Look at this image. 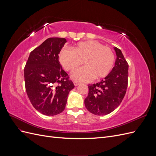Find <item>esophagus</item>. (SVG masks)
Wrapping results in <instances>:
<instances>
[{"mask_svg":"<svg viewBox=\"0 0 156 156\" xmlns=\"http://www.w3.org/2000/svg\"><path fill=\"white\" fill-rule=\"evenodd\" d=\"M73 83H74V85H75V86H77V85H79V82L75 81H73Z\"/></svg>","mask_w":156,"mask_h":156,"instance_id":"34e87169","label":"esophagus"}]
</instances>
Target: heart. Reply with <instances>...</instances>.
Returning a JSON list of instances; mask_svg holds the SVG:
<instances>
[{
    "instance_id": "1",
    "label": "heart",
    "mask_w": 156,
    "mask_h": 156,
    "mask_svg": "<svg viewBox=\"0 0 156 156\" xmlns=\"http://www.w3.org/2000/svg\"><path fill=\"white\" fill-rule=\"evenodd\" d=\"M59 62L65 70L73 72L83 62L84 67L72 74L73 79L87 81L99 80L110 73L115 61L113 51L97 41L89 40L72 47V50L62 49L58 55Z\"/></svg>"
}]
</instances>
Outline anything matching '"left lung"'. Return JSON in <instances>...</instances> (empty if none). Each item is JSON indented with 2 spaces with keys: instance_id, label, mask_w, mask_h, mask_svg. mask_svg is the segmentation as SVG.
I'll use <instances>...</instances> for the list:
<instances>
[{
  "instance_id": "obj_1",
  "label": "left lung",
  "mask_w": 156,
  "mask_h": 156,
  "mask_svg": "<svg viewBox=\"0 0 156 156\" xmlns=\"http://www.w3.org/2000/svg\"><path fill=\"white\" fill-rule=\"evenodd\" d=\"M115 65L101 82L88 84V94L84 100L87 109L94 115L109 114L120 105L128 83V64L120 49L115 48Z\"/></svg>"
}]
</instances>
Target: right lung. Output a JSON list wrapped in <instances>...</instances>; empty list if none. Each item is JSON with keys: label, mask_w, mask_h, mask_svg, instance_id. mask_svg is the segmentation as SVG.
I'll list each match as a JSON object with an SVG mask.
<instances>
[{"label": "right lung", "mask_w": 156, "mask_h": 156, "mask_svg": "<svg viewBox=\"0 0 156 156\" xmlns=\"http://www.w3.org/2000/svg\"><path fill=\"white\" fill-rule=\"evenodd\" d=\"M66 42L61 37L47 39L31 51L24 68L27 96L35 109L46 116L62 112L75 87L58 60Z\"/></svg>", "instance_id": "1"}]
</instances>
